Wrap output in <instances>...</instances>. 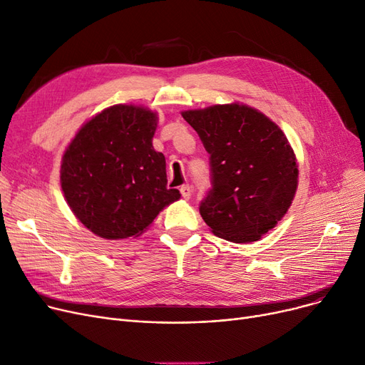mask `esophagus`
I'll return each instance as SVG.
<instances>
[{"instance_id":"esophagus-1","label":"esophagus","mask_w":365,"mask_h":365,"mask_svg":"<svg viewBox=\"0 0 365 365\" xmlns=\"http://www.w3.org/2000/svg\"><path fill=\"white\" fill-rule=\"evenodd\" d=\"M180 192H181V195H182L184 199H190V196H192V187L188 185V184H185V185H182V187L180 188Z\"/></svg>"}]
</instances>
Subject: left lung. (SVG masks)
<instances>
[{
    "mask_svg": "<svg viewBox=\"0 0 365 365\" xmlns=\"http://www.w3.org/2000/svg\"><path fill=\"white\" fill-rule=\"evenodd\" d=\"M210 153L212 190L200 215L214 235L259 241L292 205L298 188L295 153L283 130L242 103L181 112Z\"/></svg>",
    "mask_w": 365,
    "mask_h": 365,
    "instance_id": "left-lung-1",
    "label": "left lung"
}]
</instances>
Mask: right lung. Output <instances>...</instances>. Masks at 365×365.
<instances>
[{"label": "right lung", "instance_id": "add662e5", "mask_svg": "<svg viewBox=\"0 0 365 365\" xmlns=\"http://www.w3.org/2000/svg\"><path fill=\"white\" fill-rule=\"evenodd\" d=\"M157 112L113 105L78 130L61 160L67 205L94 235L139 237L165 207L181 197L168 188L166 160L153 147Z\"/></svg>", "mask_w": 365, "mask_h": 365}]
</instances>
